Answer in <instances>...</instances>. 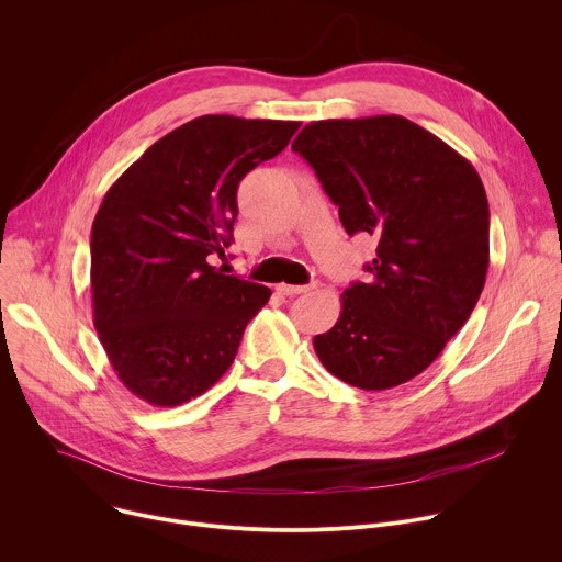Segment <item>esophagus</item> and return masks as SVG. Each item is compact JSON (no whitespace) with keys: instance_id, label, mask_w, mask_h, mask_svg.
I'll use <instances>...</instances> for the list:
<instances>
[{"instance_id":"esophagus-1","label":"esophagus","mask_w":562,"mask_h":562,"mask_svg":"<svg viewBox=\"0 0 562 562\" xmlns=\"http://www.w3.org/2000/svg\"><path fill=\"white\" fill-rule=\"evenodd\" d=\"M312 285H288V283H279L277 285V290L281 292V294H285V296H294V294H303V292H307Z\"/></svg>"}]
</instances>
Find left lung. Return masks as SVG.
Instances as JSON below:
<instances>
[{
  "label": "left lung",
  "mask_w": 562,
  "mask_h": 562,
  "mask_svg": "<svg viewBox=\"0 0 562 562\" xmlns=\"http://www.w3.org/2000/svg\"><path fill=\"white\" fill-rule=\"evenodd\" d=\"M292 150L339 205L348 235L379 239L368 283L314 336L323 368L361 390L427 370L465 325L490 268V205L474 166L398 115L307 124Z\"/></svg>",
  "instance_id": "obj_1"
}]
</instances>
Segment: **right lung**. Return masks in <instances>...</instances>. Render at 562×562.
<instances>
[{
	"label": "right lung",
	"instance_id": "right-lung-1",
	"mask_svg": "<svg viewBox=\"0 0 562 562\" xmlns=\"http://www.w3.org/2000/svg\"><path fill=\"white\" fill-rule=\"evenodd\" d=\"M299 126L196 117L155 142L105 192L90 235L92 316L112 370L137 398L181 405L233 366L272 292L223 274L210 257L235 241L239 181Z\"/></svg>",
	"mask_w": 562,
	"mask_h": 562
}]
</instances>
